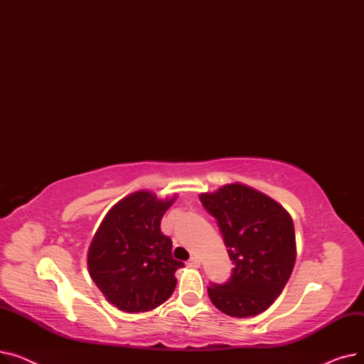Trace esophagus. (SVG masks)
Segmentation results:
<instances>
[{
    "label": "esophagus",
    "mask_w": 364,
    "mask_h": 364,
    "mask_svg": "<svg viewBox=\"0 0 364 364\" xmlns=\"http://www.w3.org/2000/svg\"><path fill=\"white\" fill-rule=\"evenodd\" d=\"M187 265L188 267H199L200 265V261L198 257H190L188 261H187Z\"/></svg>",
    "instance_id": "esophagus-1"
}]
</instances>
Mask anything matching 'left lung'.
Masks as SVG:
<instances>
[{
    "mask_svg": "<svg viewBox=\"0 0 364 364\" xmlns=\"http://www.w3.org/2000/svg\"><path fill=\"white\" fill-rule=\"evenodd\" d=\"M232 259L225 283H211L209 299L224 314L251 317L265 311L288 283L295 264V230L276 200L243 184L200 195Z\"/></svg>",
    "mask_w": 364,
    "mask_h": 364,
    "instance_id": "1",
    "label": "left lung"
}]
</instances>
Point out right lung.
<instances>
[{"label":"right lung","mask_w":364,"mask_h":364,"mask_svg":"<svg viewBox=\"0 0 364 364\" xmlns=\"http://www.w3.org/2000/svg\"><path fill=\"white\" fill-rule=\"evenodd\" d=\"M172 202L149 192L132 193L110 209L91 242V279L122 311L156 309L176 289L174 274L184 264L172 258V240L161 232Z\"/></svg>","instance_id":"add662e5"}]
</instances>
